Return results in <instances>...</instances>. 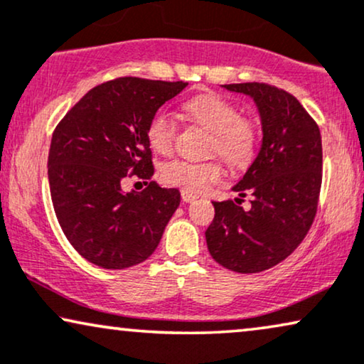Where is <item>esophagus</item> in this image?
<instances>
[{"mask_svg": "<svg viewBox=\"0 0 364 364\" xmlns=\"http://www.w3.org/2000/svg\"><path fill=\"white\" fill-rule=\"evenodd\" d=\"M196 198H198V196L195 195V193H190V191L181 190V200L185 201V203H191V201H195Z\"/></svg>", "mask_w": 364, "mask_h": 364, "instance_id": "34e87169", "label": "esophagus"}]
</instances>
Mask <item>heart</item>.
<instances>
[{"instance_id": "1", "label": "heart", "mask_w": 364, "mask_h": 364, "mask_svg": "<svg viewBox=\"0 0 364 364\" xmlns=\"http://www.w3.org/2000/svg\"><path fill=\"white\" fill-rule=\"evenodd\" d=\"M185 111L211 132L210 153L220 154L230 166L248 168L259 151L261 132L255 119L241 116V111L231 101L216 93H205L188 100ZM176 123L166 109L154 111L146 124V141L154 153L168 154L174 148ZM226 169L221 159L190 161L173 159L161 168V179L169 186L190 193H201L213 183L221 181Z\"/></svg>"}]
</instances>
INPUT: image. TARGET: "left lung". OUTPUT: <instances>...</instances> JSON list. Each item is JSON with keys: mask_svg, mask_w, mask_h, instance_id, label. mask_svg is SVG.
Segmentation results:
<instances>
[{"mask_svg": "<svg viewBox=\"0 0 364 364\" xmlns=\"http://www.w3.org/2000/svg\"><path fill=\"white\" fill-rule=\"evenodd\" d=\"M253 96L263 121L258 158L232 190L252 195L245 212L236 201H213L206 230L213 259L236 273H259L287 259L316 218L323 179L321 133L288 91L268 83L225 85Z\"/></svg>", "mask_w": 364, "mask_h": 364, "instance_id": "left-lung-1", "label": "left lung"}]
</instances>
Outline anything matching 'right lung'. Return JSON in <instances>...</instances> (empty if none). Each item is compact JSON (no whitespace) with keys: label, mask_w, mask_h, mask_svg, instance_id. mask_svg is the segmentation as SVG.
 <instances>
[{"label":"right lung","mask_w":364,"mask_h":364,"mask_svg":"<svg viewBox=\"0 0 364 364\" xmlns=\"http://www.w3.org/2000/svg\"><path fill=\"white\" fill-rule=\"evenodd\" d=\"M185 81L121 76L90 90L53 132L48 178L63 232L77 253L100 268L124 269L153 255L179 206L176 188L151 181L146 124ZM149 181L123 193L126 177Z\"/></svg>","instance_id":"right-lung-1"}]
</instances>
